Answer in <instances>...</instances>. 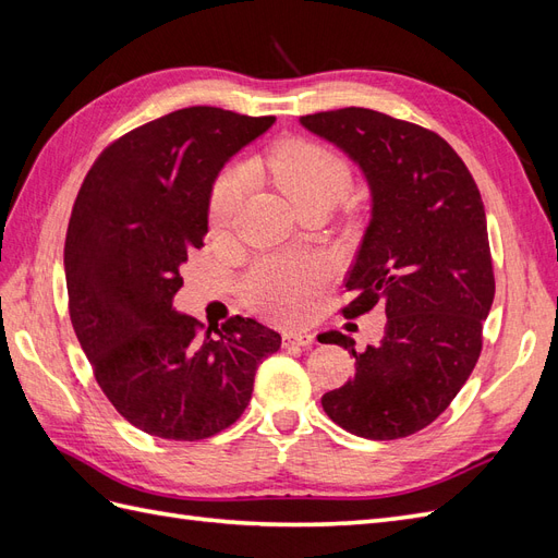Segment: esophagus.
Returning <instances> with one entry per match:
<instances>
[{
  "label": "esophagus",
  "instance_id": "34e87169",
  "mask_svg": "<svg viewBox=\"0 0 558 558\" xmlns=\"http://www.w3.org/2000/svg\"><path fill=\"white\" fill-rule=\"evenodd\" d=\"M314 344V335L310 332H291L283 337V347L291 349V347H312Z\"/></svg>",
  "mask_w": 558,
  "mask_h": 558
}]
</instances>
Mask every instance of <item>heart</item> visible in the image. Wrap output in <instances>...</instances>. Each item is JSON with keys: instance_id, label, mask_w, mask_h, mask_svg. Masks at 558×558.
I'll use <instances>...</instances> for the list:
<instances>
[{"instance_id": "1", "label": "heart", "mask_w": 558, "mask_h": 558, "mask_svg": "<svg viewBox=\"0 0 558 558\" xmlns=\"http://www.w3.org/2000/svg\"><path fill=\"white\" fill-rule=\"evenodd\" d=\"M302 211L330 207L353 181L351 160L332 146L312 140H286L263 162ZM246 167H232L218 177L209 195V223L228 230L246 191ZM324 281V267L302 258H263L244 279V298L258 314L291 324L305 314L314 291Z\"/></svg>"}]
</instances>
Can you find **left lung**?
<instances>
[{
    "label": "left lung",
    "instance_id": "left-lung-1",
    "mask_svg": "<svg viewBox=\"0 0 558 558\" xmlns=\"http://www.w3.org/2000/svg\"><path fill=\"white\" fill-rule=\"evenodd\" d=\"M344 148L373 189L369 223L347 275L359 318L381 307L377 347L353 349L356 373L320 398L326 414L367 440H398L430 426L475 369L496 279L475 179L440 134L373 109L347 107L300 118Z\"/></svg>",
    "mask_w": 558,
    "mask_h": 558
}]
</instances>
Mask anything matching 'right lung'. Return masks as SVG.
<instances>
[{"mask_svg": "<svg viewBox=\"0 0 558 558\" xmlns=\"http://www.w3.org/2000/svg\"><path fill=\"white\" fill-rule=\"evenodd\" d=\"M272 123L218 107L172 111L113 140L78 189L64 240L72 326L116 412L162 440L230 428L281 347L253 318L216 330L172 310L181 263L205 246L218 170Z\"/></svg>", "mask_w": 558, "mask_h": 558, "instance_id": "add662e5", "label": "right lung"}]
</instances>
